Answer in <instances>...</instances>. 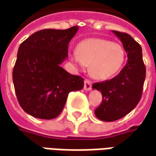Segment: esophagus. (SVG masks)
<instances>
[{"mask_svg":"<svg viewBox=\"0 0 156 156\" xmlns=\"http://www.w3.org/2000/svg\"><path fill=\"white\" fill-rule=\"evenodd\" d=\"M91 81H90V79H85V80H84V86H83L84 90H91Z\"/></svg>","mask_w":156,"mask_h":156,"instance_id":"34e87169","label":"esophagus"}]
</instances>
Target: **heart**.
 I'll list each match as a JSON object with an SVG mask.
<instances>
[{
	"label": "heart",
	"mask_w": 156,
	"mask_h": 156,
	"mask_svg": "<svg viewBox=\"0 0 156 156\" xmlns=\"http://www.w3.org/2000/svg\"><path fill=\"white\" fill-rule=\"evenodd\" d=\"M70 59L79 66L90 65V71L95 78L107 79L121 69L126 60V51L117 42L87 38L78 42L77 52L71 54Z\"/></svg>",
	"instance_id": "obj_1"
}]
</instances>
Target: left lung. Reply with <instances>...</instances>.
I'll use <instances>...</instances> for the list:
<instances>
[{"instance_id": "8db88e82", "label": "left lung", "mask_w": 156, "mask_h": 156, "mask_svg": "<svg viewBox=\"0 0 156 156\" xmlns=\"http://www.w3.org/2000/svg\"><path fill=\"white\" fill-rule=\"evenodd\" d=\"M113 32L122 42L127 53V63L114 78L92 85L102 95L101 103L95 110V114L108 122L123 118L136 108L142 97L146 77L140 44L129 34L117 30Z\"/></svg>"}]
</instances>
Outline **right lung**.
<instances>
[{"mask_svg": "<svg viewBox=\"0 0 156 156\" xmlns=\"http://www.w3.org/2000/svg\"><path fill=\"white\" fill-rule=\"evenodd\" d=\"M78 26L66 30L44 29L20 44L12 81L20 107L30 115L52 119L62 112L70 92L83 87V78L64 70L68 44Z\"/></svg>", "mask_w": 156, "mask_h": 156, "instance_id": "obj_1", "label": "right lung"}]
</instances>
